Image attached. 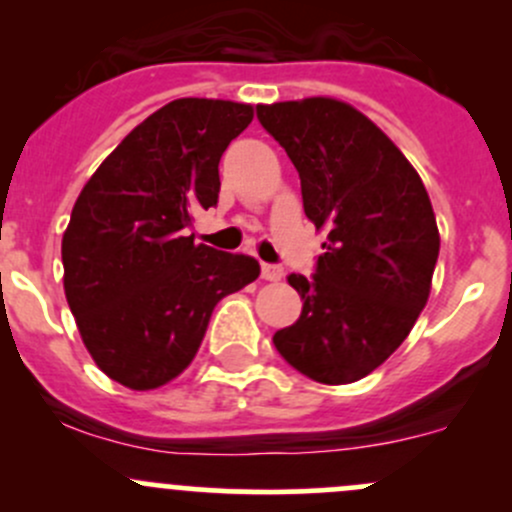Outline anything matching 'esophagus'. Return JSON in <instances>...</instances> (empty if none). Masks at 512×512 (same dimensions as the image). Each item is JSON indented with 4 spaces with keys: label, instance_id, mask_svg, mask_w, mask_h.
<instances>
[{
    "label": "esophagus",
    "instance_id": "34e87169",
    "mask_svg": "<svg viewBox=\"0 0 512 512\" xmlns=\"http://www.w3.org/2000/svg\"><path fill=\"white\" fill-rule=\"evenodd\" d=\"M262 277L270 282H277L285 277V270H282L280 265H270V262H265V265H262Z\"/></svg>",
    "mask_w": 512,
    "mask_h": 512
}]
</instances>
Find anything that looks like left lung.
Returning a JSON list of instances; mask_svg holds the SVG:
<instances>
[{"instance_id":"obj_1","label":"left lung","mask_w":512,"mask_h":512,"mask_svg":"<svg viewBox=\"0 0 512 512\" xmlns=\"http://www.w3.org/2000/svg\"><path fill=\"white\" fill-rule=\"evenodd\" d=\"M287 151L304 215L327 230L312 277L287 282L302 314L272 337L289 366L319 384H352L409 337L431 292L436 215L426 188L389 136L337 98L257 106Z\"/></svg>"}]
</instances>
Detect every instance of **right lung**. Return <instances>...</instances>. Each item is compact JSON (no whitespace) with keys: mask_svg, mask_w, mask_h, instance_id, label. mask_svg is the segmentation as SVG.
I'll list each match as a JSON object with an SVG mask.
<instances>
[{"mask_svg":"<svg viewBox=\"0 0 512 512\" xmlns=\"http://www.w3.org/2000/svg\"><path fill=\"white\" fill-rule=\"evenodd\" d=\"M250 121V103H165L98 165L71 210L66 302L98 369L128 389L175 379L215 304L260 275L255 257L185 235L195 210L218 205L220 158Z\"/></svg>","mask_w":512,"mask_h":512,"instance_id":"add662e5","label":"right lung"}]
</instances>
